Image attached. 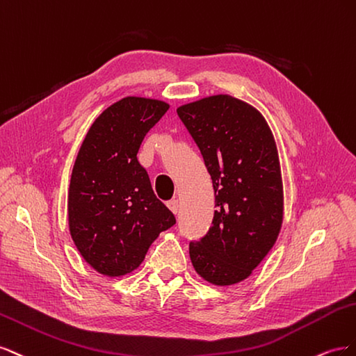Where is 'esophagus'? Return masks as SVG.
Masks as SVG:
<instances>
[{
	"label": "esophagus",
	"instance_id": "34e87169",
	"mask_svg": "<svg viewBox=\"0 0 356 356\" xmlns=\"http://www.w3.org/2000/svg\"><path fill=\"white\" fill-rule=\"evenodd\" d=\"M167 206H168V209L175 213V215H177V211H179V201L177 200H170L168 202H167Z\"/></svg>",
	"mask_w": 356,
	"mask_h": 356
}]
</instances>
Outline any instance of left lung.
Masks as SVG:
<instances>
[{"mask_svg": "<svg viewBox=\"0 0 356 356\" xmlns=\"http://www.w3.org/2000/svg\"><path fill=\"white\" fill-rule=\"evenodd\" d=\"M215 189L207 234L189 243L195 271L218 286L248 279L274 246L283 222V185L271 129L259 111L231 95L180 106Z\"/></svg>", "mask_w": 356, "mask_h": 356, "instance_id": "1", "label": "left lung"}]
</instances>
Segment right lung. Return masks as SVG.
Here are the masks:
<instances>
[{"label": "right lung", "mask_w": 356, "mask_h": 356, "mask_svg": "<svg viewBox=\"0 0 356 356\" xmlns=\"http://www.w3.org/2000/svg\"><path fill=\"white\" fill-rule=\"evenodd\" d=\"M170 106L125 97L107 107L77 154L68 189V227L90 267L108 277L136 270L176 218L156 198L137 159L145 136Z\"/></svg>", "instance_id": "obj_1"}]
</instances>
